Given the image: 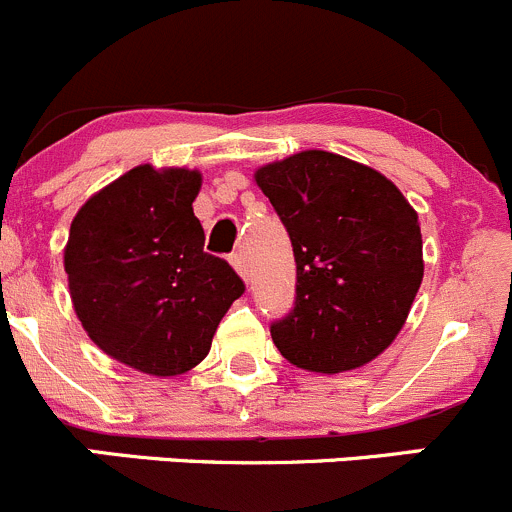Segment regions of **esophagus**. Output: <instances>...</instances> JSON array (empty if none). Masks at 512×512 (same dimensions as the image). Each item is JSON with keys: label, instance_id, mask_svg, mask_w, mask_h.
Listing matches in <instances>:
<instances>
[{"label": "esophagus", "instance_id": "esophagus-1", "mask_svg": "<svg viewBox=\"0 0 512 512\" xmlns=\"http://www.w3.org/2000/svg\"><path fill=\"white\" fill-rule=\"evenodd\" d=\"M231 266L238 271V276H241L243 281H248V264H246V256H243V253H233Z\"/></svg>", "mask_w": 512, "mask_h": 512}]
</instances>
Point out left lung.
I'll return each mask as SVG.
<instances>
[{
	"instance_id": "obj_1",
	"label": "left lung",
	"mask_w": 512,
	"mask_h": 512,
	"mask_svg": "<svg viewBox=\"0 0 512 512\" xmlns=\"http://www.w3.org/2000/svg\"><path fill=\"white\" fill-rule=\"evenodd\" d=\"M256 183L294 246V309L271 324L279 352L321 374L372 362L425 274L415 208L382 173L326 150L264 165Z\"/></svg>"
}]
</instances>
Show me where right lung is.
<instances>
[{
  "label": "right lung",
  "mask_w": 512,
  "mask_h": 512,
  "mask_svg": "<svg viewBox=\"0 0 512 512\" xmlns=\"http://www.w3.org/2000/svg\"><path fill=\"white\" fill-rule=\"evenodd\" d=\"M198 191V170L138 165L77 211L65 246L87 337L155 377L203 362L223 314L246 291L228 261L203 251Z\"/></svg>",
  "instance_id": "add662e5"
}]
</instances>
